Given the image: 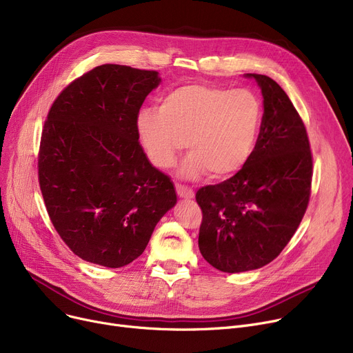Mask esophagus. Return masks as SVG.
Listing matches in <instances>:
<instances>
[{
	"instance_id": "1",
	"label": "esophagus",
	"mask_w": 353,
	"mask_h": 353,
	"mask_svg": "<svg viewBox=\"0 0 353 353\" xmlns=\"http://www.w3.org/2000/svg\"><path fill=\"white\" fill-rule=\"evenodd\" d=\"M176 192L179 194V197H184V199H193L194 197V192L190 188L184 186V184L176 183Z\"/></svg>"
}]
</instances>
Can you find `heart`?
I'll return each mask as SVG.
<instances>
[{
    "label": "heart",
    "mask_w": 353,
    "mask_h": 353,
    "mask_svg": "<svg viewBox=\"0 0 353 353\" xmlns=\"http://www.w3.org/2000/svg\"><path fill=\"white\" fill-rule=\"evenodd\" d=\"M262 101L253 91L206 83L186 84L163 96L160 107L143 108L136 120L139 140L150 163L170 167L188 147L183 173L228 179L249 161L261 132Z\"/></svg>",
    "instance_id": "obj_1"
}]
</instances>
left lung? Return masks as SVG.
<instances>
[{
	"instance_id": "left-lung-1",
	"label": "left lung",
	"mask_w": 353,
	"mask_h": 353,
	"mask_svg": "<svg viewBox=\"0 0 353 353\" xmlns=\"http://www.w3.org/2000/svg\"><path fill=\"white\" fill-rule=\"evenodd\" d=\"M253 77L263 94L254 150L230 179L197 190L201 209L199 249L226 273L270 263L290 242L309 205L313 157L306 127L282 87Z\"/></svg>"
}]
</instances>
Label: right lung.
<instances>
[{"label": "right lung", "mask_w": 353, "mask_h": 353, "mask_svg": "<svg viewBox=\"0 0 353 353\" xmlns=\"http://www.w3.org/2000/svg\"><path fill=\"white\" fill-rule=\"evenodd\" d=\"M159 83L157 71L103 64L71 81L48 111L40 189L54 229L85 262L132 263L176 205L174 184L147 160L136 128Z\"/></svg>", "instance_id": "add662e5"}]
</instances>
